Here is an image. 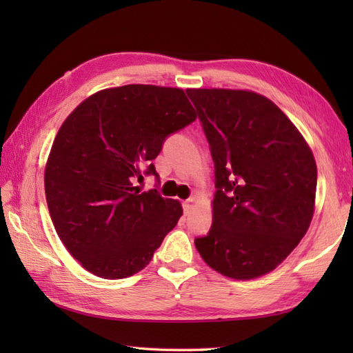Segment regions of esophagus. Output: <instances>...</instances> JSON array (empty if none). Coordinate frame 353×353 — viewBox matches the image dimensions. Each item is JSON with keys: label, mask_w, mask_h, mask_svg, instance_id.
Instances as JSON below:
<instances>
[{"label": "esophagus", "mask_w": 353, "mask_h": 353, "mask_svg": "<svg viewBox=\"0 0 353 353\" xmlns=\"http://www.w3.org/2000/svg\"><path fill=\"white\" fill-rule=\"evenodd\" d=\"M182 206H183V212H185V215H190L191 214V211H192V208H194V199L191 197V199H186L183 203H182Z\"/></svg>", "instance_id": "1"}]
</instances>
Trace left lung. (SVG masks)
I'll list each match as a JSON object with an SVG mask.
<instances>
[{"mask_svg":"<svg viewBox=\"0 0 353 353\" xmlns=\"http://www.w3.org/2000/svg\"><path fill=\"white\" fill-rule=\"evenodd\" d=\"M214 161L212 226L200 256L234 279L272 272L294 250L314 214L317 167L287 115L265 97L188 89Z\"/></svg>","mask_w":353,"mask_h":353,"instance_id":"8db88e82","label":"left lung"}]
</instances>
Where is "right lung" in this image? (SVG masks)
Segmentation results:
<instances>
[{
    "label": "right lung",
    "mask_w": 353,
    "mask_h": 353,
    "mask_svg": "<svg viewBox=\"0 0 353 353\" xmlns=\"http://www.w3.org/2000/svg\"><path fill=\"white\" fill-rule=\"evenodd\" d=\"M196 121L182 89L127 85L89 97L65 119L45 168V196L59 238L88 272L123 279L141 272L182 215L177 200L137 181L165 139Z\"/></svg>",
    "instance_id": "add662e5"
}]
</instances>
